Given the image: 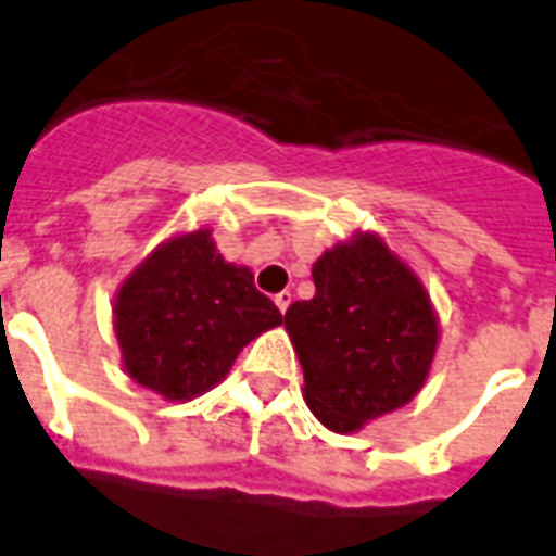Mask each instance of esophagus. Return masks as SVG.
Segmentation results:
<instances>
[{
    "label": "esophagus",
    "instance_id": "34e87169",
    "mask_svg": "<svg viewBox=\"0 0 556 556\" xmlns=\"http://www.w3.org/2000/svg\"><path fill=\"white\" fill-rule=\"evenodd\" d=\"M274 303H277V308L282 314L288 312V305H291V291H279L277 296H274Z\"/></svg>",
    "mask_w": 556,
    "mask_h": 556
}]
</instances>
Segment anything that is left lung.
Instances as JSON below:
<instances>
[{
	"mask_svg": "<svg viewBox=\"0 0 556 556\" xmlns=\"http://www.w3.org/2000/svg\"><path fill=\"white\" fill-rule=\"evenodd\" d=\"M312 277V300L286 312L305 404L329 430L355 432L418 395L439 320L421 279L375 233L334 244Z\"/></svg>",
	"mask_w": 556,
	"mask_h": 556,
	"instance_id": "8db88e82",
	"label": "left lung"
}]
</instances>
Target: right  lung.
<instances>
[{
    "instance_id": "obj_1",
    "label": "right lung",
    "mask_w": 556,
    "mask_h": 556,
    "mask_svg": "<svg viewBox=\"0 0 556 556\" xmlns=\"http://www.w3.org/2000/svg\"><path fill=\"white\" fill-rule=\"evenodd\" d=\"M282 314L244 265L216 251L207 227L173 236L115 296L124 369L167 401H190L225 378L236 355Z\"/></svg>"
}]
</instances>
